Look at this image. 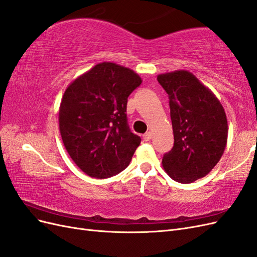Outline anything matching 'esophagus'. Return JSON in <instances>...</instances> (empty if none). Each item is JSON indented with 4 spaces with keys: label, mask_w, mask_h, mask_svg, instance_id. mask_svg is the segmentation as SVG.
Wrapping results in <instances>:
<instances>
[{
    "label": "esophagus",
    "mask_w": 257,
    "mask_h": 257,
    "mask_svg": "<svg viewBox=\"0 0 257 257\" xmlns=\"http://www.w3.org/2000/svg\"><path fill=\"white\" fill-rule=\"evenodd\" d=\"M151 138H152V133H151V132H148V133H146L144 135V141L145 142H149Z\"/></svg>",
    "instance_id": "1"
}]
</instances>
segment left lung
Listing matches in <instances>:
<instances>
[{
	"label": "left lung",
	"instance_id": "1",
	"mask_svg": "<svg viewBox=\"0 0 257 257\" xmlns=\"http://www.w3.org/2000/svg\"><path fill=\"white\" fill-rule=\"evenodd\" d=\"M169 98L174 147L162 160L173 180L191 183L207 176L227 144L226 113L213 92L188 71L161 74Z\"/></svg>",
	"mask_w": 257,
	"mask_h": 257
}]
</instances>
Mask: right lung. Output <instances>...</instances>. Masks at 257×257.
Listing matches in <instances>:
<instances>
[{
	"label": "right lung",
	"instance_id": "right-lung-1",
	"mask_svg": "<svg viewBox=\"0 0 257 257\" xmlns=\"http://www.w3.org/2000/svg\"><path fill=\"white\" fill-rule=\"evenodd\" d=\"M142 82L131 68L103 62L66 88L59 109L60 133L84 174L104 179L128 166L142 139L127 125V97Z\"/></svg>",
	"mask_w": 257,
	"mask_h": 257
}]
</instances>
